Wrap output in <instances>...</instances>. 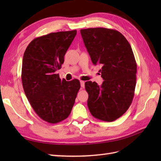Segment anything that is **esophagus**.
Listing matches in <instances>:
<instances>
[{
    "mask_svg": "<svg viewBox=\"0 0 161 161\" xmlns=\"http://www.w3.org/2000/svg\"><path fill=\"white\" fill-rule=\"evenodd\" d=\"M80 84H81V88H84V86H85V81H80Z\"/></svg>",
    "mask_w": 161,
    "mask_h": 161,
    "instance_id": "1",
    "label": "esophagus"
}]
</instances>
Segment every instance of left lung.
<instances>
[{"mask_svg": "<svg viewBox=\"0 0 161 161\" xmlns=\"http://www.w3.org/2000/svg\"><path fill=\"white\" fill-rule=\"evenodd\" d=\"M84 45L94 65H100L101 86L85 83L88 107L99 119L112 122L131 105L136 81L137 65L128 41L115 30L95 28L80 30Z\"/></svg>", "mask_w": 161, "mask_h": 161, "instance_id": "1", "label": "left lung"}]
</instances>
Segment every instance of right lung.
<instances>
[{
  "label": "right lung",
  "mask_w": 161,
  "mask_h": 161,
  "mask_svg": "<svg viewBox=\"0 0 161 161\" xmlns=\"http://www.w3.org/2000/svg\"><path fill=\"white\" fill-rule=\"evenodd\" d=\"M76 34V30H72L37 37L29 43L23 54L24 92L39 117L52 124L68 117L80 88L78 80H61L56 73Z\"/></svg>",
  "instance_id": "right-lung-1"
}]
</instances>
